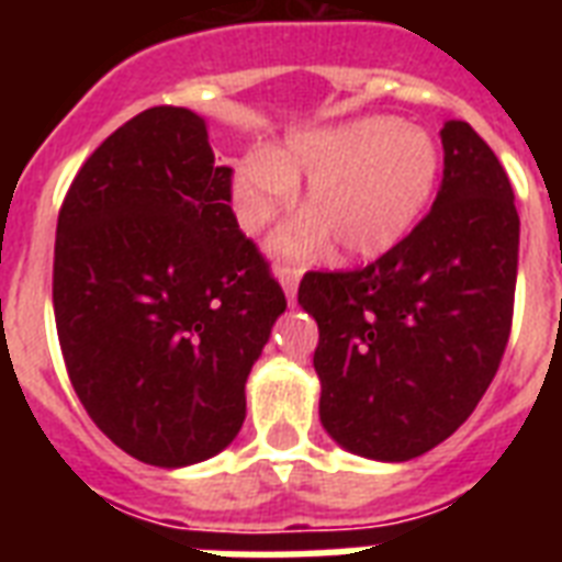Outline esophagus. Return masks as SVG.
I'll use <instances>...</instances> for the list:
<instances>
[{"label": "esophagus", "instance_id": "esophagus-1", "mask_svg": "<svg viewBox=\"0 0 562 562\" xmlns=\"http://www.w3.org/2000/svg\"><path fill=\"white\" fill-rule=\"evenodd\" d=\"M277 277H280V285H282V291H285V297L289 300L297 297V285H300V277H303V271H300V268H294V265H282L280 271H277Z\"/></svg>", "mask_w": 562, "mask_h": 562}]
</instances>
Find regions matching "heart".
Segmentation results:
<instances>
[{
    "label": "heart",
    "instance_id": "1",
    "mask_svg": "<svg viewBox=\"0 0 562 562\" xmlns=\"http://www.w3.org/2000/svg\"><path fill=\"white\" fill-rule=\"evenodd\" d=\"M440 148L426 127L396 116H359L294 131L233 166L229 201L238 227L259 233L289 210L306 180L297 218L268 241L277 259L306 262L333 238L347 259H375L417 227L435 198Z\"/></svg>",
    "mask_w": 562,
    "mask_h": 562
}]
</instances>
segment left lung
Masks as SVG:
<instances>
[{
	"mask_svg": "<svg viewBox=\"0 0 562 562\" xmlns=\"http://www.w3.org/2000/svg\"><path fill=\"white\" fill-rule=\"evenodd\" d=\"M431 212L359 271L303 277L317 321L321 423L335 443L400 463L470 417L510 335L519 262L514 189L467 122H446Z\"/></svg>",
	"mask_w": 562,
	"mask_h": 562,
	"instance_id": "left-lung-1",
	"label": "left lung"
}]
</instances>
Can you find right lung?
<instances>
[{"label": "right lung", "instance_id": "obj_1", "mask_svg": "<svg viewBox=\"0 0 562 562\" xmlns=\"http://www.w3.org/2000/svg\"><path fill=\"white\" fill-rule=\"evenodd\" d=\"M52 297L75 393L119 449L180 470L236 440L285 294L203 116L143 110L92 151L57 215Z\"/></svg>", "mask_w": 562, "mask_h": 562}]
</instances>
